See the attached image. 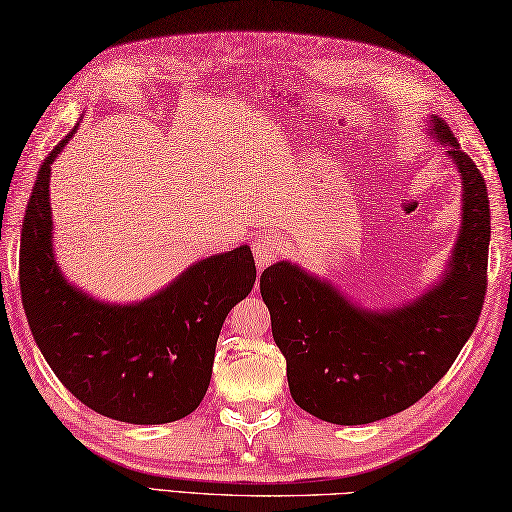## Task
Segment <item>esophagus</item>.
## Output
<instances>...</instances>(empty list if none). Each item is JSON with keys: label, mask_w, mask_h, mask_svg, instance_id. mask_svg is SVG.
I'll list each match as a JSON object with an SVG mask.
<instances>
[{"label": "esophagus", "mask_w": 512, "mask_h": 512, "mask_svg": "<svg viewBox=\"0 0 512 512\" xmlns=\"http://www.w3.org/2000/svg\"><path fill=\"white\" fill-rule=\"evenodd\" d=\"M253 253L257 259V268L264 270L281 255V242L275 235H262L253 242Z\"/></svg>", "instance_id": "obj_1"}]
</instances>
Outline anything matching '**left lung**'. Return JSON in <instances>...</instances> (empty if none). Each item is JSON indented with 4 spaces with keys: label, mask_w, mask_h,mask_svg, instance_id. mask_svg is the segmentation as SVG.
I'll list each match as a JSON object with an SVG mask.
<instances>
[{
    "label": "left lung",
    "mask_w": 512,
    "mask_h": 512,
    "mask_svg": "<svg viewBox=\"0 0 512 512\" xmlns=\"http://www.w3.org/2000/svg\"><path fill=\"white\" fill-rule=\"evenodd\" d=\"M429 127L462 180L460 233L436 284L398 308L372 310L292 262L259 277L290 394L319 420L367 424L405 411L449 372L480 319L491 242L486 182L447 123L431 116Z\"/></svg>",
    "instance_id": "obj_1"
}]
</instances>
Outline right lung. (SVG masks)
Wrapping results in <instances>:
<instances>
[{"label":"right lung","mask_w":512,"mask_h":512,"mask_svg":"<svg viewBox=\"0 0 512 512\" xmlns=\"http://www.w3.org/2000/svg\"><path fill=\"white\" fill-rule=\"evenodd\" d=\"M37 173L21 228L19 286L35 343L85 407L129 424H165L198 409L226 314L255 286L248 246L200 259L136 303L101 301L63 277L52 246L50 171Z\"/></svg>","instance_id":"obj_1"}]
</instances>
